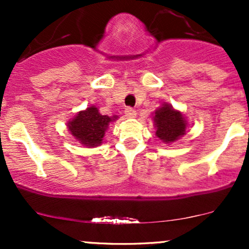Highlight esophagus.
<instances>
[{
    "label": "esophagus",
    "instance_id": "34e87169",
    "mask_svg": "<svg viewBox=\"0 0 249 249\" xmlns=\"http://www.w3.org/2000/svg\"><path fill=\"white\" fill-rule=\"evenodd\" d=\"M136 110L134 108H131V107H127V108H125V115H126L127 118H135L136 117Z\"/></svg>",
    "mask_w": 249,
    "mask_h": 249
}]
</instances>
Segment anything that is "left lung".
<instances>
[{
	"label": "left lung",
	"mask_w": 249,
	"mask_h": 249,
	"mask_svg": "<svg viewBox=\"0 0 249 249\" xmlns=\"http://www.w3.org/2000/svg\"><path fill=\"white\" fill-rule=\"evenodd\" d=\"M152 117L157 129L155 136L165 144H171L184 136L189 125L185 115L167 102H164Z\"/></svg>",
	"instance_id": "left-lung-1"
}]
</instances>
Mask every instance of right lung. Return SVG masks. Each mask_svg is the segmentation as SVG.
I'll list each match as a JSON object with an SVG mask.
<instances>
[{"label": "right lung", "instance_id": "1", "mask_svg": "<svg viewBox=\"0 0 249 249\" xmlns=\"http://www.w3.org/2000/svg\"><path fill=\"white\" fill-rule=\"evenodd\" d=\"M117 119L118 115H102L92 105L87 109L79 110L74 118L67 122V127L77 142L88 148H95L102 144L109 124Z\"/></svg>", "mask_w": 249, "mask_h": 249}]
</instances>
